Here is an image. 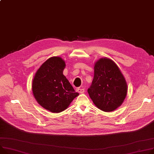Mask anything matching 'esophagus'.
<instances>
[{
  "mask_svg": "<svg viewBox=\"0 0 154 154\" xmlns=\"http://www.w3.org/2000/svg\"><path fill=\"white\" fill-rule=\"evenodd\" d=\"M77 91L79 92V94H84V91H85V90L84 88H78L77 89Z\"/></svg>",
  "mask_w": 154,
  "mask_h": 154,
  "instance_id": "34e87169",
  "label": "esophagus"
}]
</instances>
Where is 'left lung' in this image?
<instances>
[{"instance_id": "1", "label": "left lung", "mask_w": 154, "mask_h": 154, "mask_svg": "<svg viewBox=\"0 0 154 154\" xmlns=\"http://www.w3.org/2000/svg\"><path fill=\"white\" fill-rule=\"evenodd\" d=\"M128 85L119 68L113 60L101 58L95 63L94 77L88 93L100 109L111 112L123 103Z\"/></svg>"}]
</instances>
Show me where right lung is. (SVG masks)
Here are the masks:
<instances>
[{
	"mask_svg": "<svg viewBox=\"0 0 154 154\" xmlns=\"http://www.w3.org/2000/svg\"><path fill=\"white\" fill-rule=\"evenodd\" d=\"M65 61L60 57L47 59L32 81V91L39 105L54 113L66 109L79 94L63 74Z\"/></svg>",
	"mask_w": 154,
	"mask_h": 154,
	"instance_id": "1",
	"label": "right lung"
}]
</instances>
